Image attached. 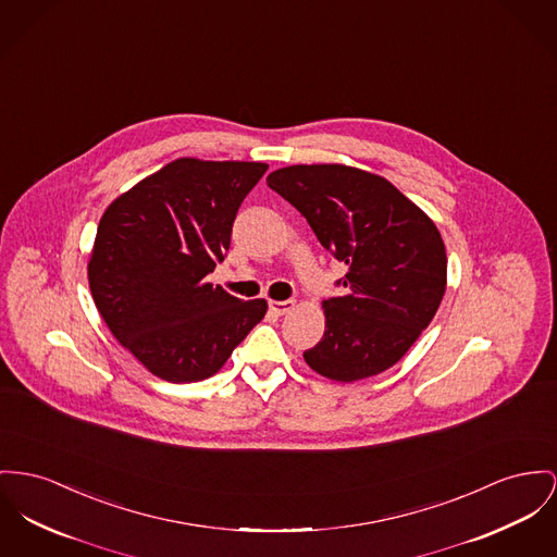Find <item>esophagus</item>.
I'll return each instance as SVG.
<instances>
[{"label": "esophagus", "instance_id": "esophagus-1", "mask_svg": "<svg viewBox=\"0 0 557 557\" xmlns=\"http://www.w3.org/2000/svg\"><path fill=\"white\" fill-rule=\"evenodd\" d=\"M294 306H296V301H294V299H283V301L270 299V301H268V308H270V312H274L276 317H281V314L289 312Z\"/></svg>", "mask_w": 557, "mask_h": 557}]
</instances>
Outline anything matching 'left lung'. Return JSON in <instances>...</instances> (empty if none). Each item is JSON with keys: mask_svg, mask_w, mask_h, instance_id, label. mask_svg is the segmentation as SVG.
<instances>
[{"mask_svg": "<svg viewBox=\"0 0 557 557\" xmlns=\"http://www.w3.org/2000/svg\"><path fill=\"white\" fill-rule=\"evenodd\" d=\"M319 243L348 265L330 297L325 334L306 363L337 382L393 368L433 321L445 294L440 230L386 180L344 164H296L268 175Z\"/></svg>", "mask_w": 557, "mask_h": 557, "instance_id": "obj_1", "label": "left lung"}]
</instances>
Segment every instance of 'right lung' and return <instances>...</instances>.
Returning a JSON list of instances; mask_svg holds the SVG:
<instances>
[{"mask_svg": "<svg viewBox=\"0 0 557 557\" xmlns=\"http://www.w3.org/2000/svg\"><path fill=\"white\" fill-rule=\"evenodd\" d=\"M268 171L263 162L180 158L115 198L88 263L97 310L153 375L196 382L222 370L265 314L207 283L230 249L232 223Z\"/></svg>", "mask_w": 557, "mask_h": 557, "instance_id": "right-lung-1", "label": "right lung"}]
</instances>
